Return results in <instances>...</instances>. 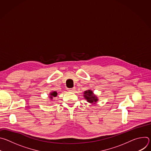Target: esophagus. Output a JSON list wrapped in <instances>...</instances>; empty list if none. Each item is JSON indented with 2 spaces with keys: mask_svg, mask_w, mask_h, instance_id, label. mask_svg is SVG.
<instances>
[{
  "mask_svg": "<svg viewBox=\"0 0 151 151\" xmlns=\"http://www.w3.org/2000/svg\"><path fill=\"white\" fill-rule=\"evenodd\" d=\"M75 90V88H74V87L72 88H68V90L69 91H73Z\"/></svg>",
  "mask_w": 151,
  "mask_h": 151,
  "instance_id": "obj_1",
  "label": "esophagus"
}]
</instances>
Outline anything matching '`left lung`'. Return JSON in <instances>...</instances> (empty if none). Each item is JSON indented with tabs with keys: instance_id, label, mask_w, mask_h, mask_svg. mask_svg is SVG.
I'll return each instance as SVG.
<instances>
[{
	"instance_id": "left-lung-1",
	"label": "left lung",
	"mask_w": 151,
	"mask_h": 151,
	"mask_svg": "<svg viewBox=\"0 0 151 151\" xmlns=\"http://www.w3.org/2000/svg\"><path fill=\"white\" fill-rule=\"evenodd\" d=\"M83 97L87 100V101L91 104L96 103L98 101L97 97L94 94L92 90H87L83 93Z\"/></svg>"
}]
</instances>
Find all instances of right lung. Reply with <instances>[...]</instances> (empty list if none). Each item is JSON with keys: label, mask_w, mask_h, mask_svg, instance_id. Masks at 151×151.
Masks as SVG:
<instances>
[{"label": "right lung", "mask_w": 151, "mask_h": 151, "mask_svg": "<svg viewBox=\"0 0 151 151\" xmlns=\"http://www.w3.org/2000/svg\"><path fill=\"white\" fill-rule=\"evenodd\" d=\"M50 99H53L52 98H54V97H55L57 96V93L56 92V91H53V92H51V93H50Z\"/></svg>", "instance_id": "obj_1"}]
</instances>
